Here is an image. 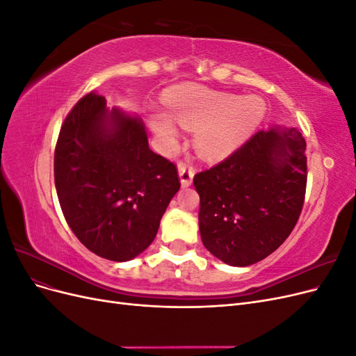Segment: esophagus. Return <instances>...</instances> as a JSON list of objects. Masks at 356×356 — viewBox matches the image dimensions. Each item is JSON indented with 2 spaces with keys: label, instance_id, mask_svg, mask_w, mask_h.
Masks as SVG:
<instances>
[{
  "label": "esophagus",
  "instance_id": "obj_1",
  "mask_svg": "<svg viewBox=\"0 0 356 356\" xmlns=\"http://www.w3.org/2000/svg\"><path fill=\"white\" fill-rule=\"evenodd\" d=\"M178 175H179L181 186L186 188V187L191 186L193 177H195V169H193L188 165H186V163H179L178 165Z\"/></svg>",
  "mask_w": 356,
  "mask_h": 356
}]
</instances>
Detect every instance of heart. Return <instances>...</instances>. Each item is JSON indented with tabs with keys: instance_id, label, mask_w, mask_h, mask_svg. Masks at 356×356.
<instances>
[{
	"instance_id": "heart-1",
	"label": "heart",
	"mask_w": 356,
	"mask_h": 356,
	"mask_svg": "<svg viewBox=\"0 0 356 356\" xmlns=\"http://www.w3.org/2000/svg\"><path fill=\"white\" fill-rule=\"evenodd\" d=\"M168 115L154 113L149 126L165 147L174 145L181 126L196 129L195 147L207 160H221L234 153L258 124L266 105L257 96H243L209 90L197 84H182L166 95Z\"/></svg>"
}]
</instances>
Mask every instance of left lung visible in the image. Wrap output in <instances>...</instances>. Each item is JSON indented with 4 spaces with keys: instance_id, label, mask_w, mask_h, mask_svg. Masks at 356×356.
I'll return each instance as SVG.
<instances>
[{
    "instance_id": "1",
    "label": "left lung",
    "mask_w": 356,
    "mask_h": 356,
    "mask_svg": "<svg viewBox=\"0 0 356 356\" xmlns=\"http://www.w3.org/2000/svg\"><path fill=\"white\" fill-rule=\"evenodd\" d=\"M306 141L296 127L272 126L193 179L200 197L199 230L222 263L264 260L293 232L303 208Z\"/></svg>"
}]
</instances>
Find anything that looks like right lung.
<instances>
[{
	"label": "right lung",
	"instance_id": "1",
	"mask_svg": "<svg viewBox=\"0 0 356 356\" xmlns=\"http://www.w3.org/2000/svg\"><path fill=\"white\" fill-rule=\"evenodd\" d=\"M55 186L79 241L122 263L152 245L179 179L175 165L149 149L141 117L110 110L104 96L90 92L60 127Z\"/></svg>",
	"mask_w": 356,
	"mask_h": 356
}]
</instances>
